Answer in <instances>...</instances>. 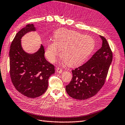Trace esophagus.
Here are the masks:
<instances>
[{"label":"esophagus","instance_id":"1","mask_svg":"<svg viewBox=\"0 0 125 125\" xmlns=\"http://www.w3.org/2000/svg\"><path fill=\"white\" fill-rule=\"evenodd\" d=\"M62 70L61 69V68H57V69H56V72H57V73H62Z\"/></svg>","mask_w":125,"mask_h":125}]
</instances>
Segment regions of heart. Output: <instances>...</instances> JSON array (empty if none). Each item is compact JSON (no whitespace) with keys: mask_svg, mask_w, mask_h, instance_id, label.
<instances>
[{"mask_svg":"<svg viewBox=\"0 0 125 125\" xmlns=\"http://www.w3.org/2000/svg\"><path fill=\"white\" fill-rule=\"evenodd\" d=\"M54 41L46 45L47 58L51 62H55L62 50V59L70 66H77L84 62L95 47L94 41L91 36L65 29L57 31Z\"/></svg>","mask_w":125,"mask_h":125,"instance_id":"obj_1","label":"heart"}]
</instances>
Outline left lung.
<instances>
[{
    "label": "left lung",
    "mask_w": 125,
    "mask_h": 125,
    "mask_svg": "<svg viewBox=\"0 0 125 125\" xmlns=\"http://www.w3.org/2000/svg\"><path fill=\"white\" fill-rule=\"evenodd\" d=\"M102 47L82 65L73 70L72 79L66 85L70 97L85 100L97 94L104 84L113 60V53L105 38L100 36Z\"/></svg>",
    "instance_id": "obj_1"
}]
</instances>
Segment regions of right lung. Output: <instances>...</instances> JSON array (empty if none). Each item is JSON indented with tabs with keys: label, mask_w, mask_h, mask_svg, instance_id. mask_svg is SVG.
<instances>
[{
	"label": "right lung",
	"mask_w": 125,
	"mask_h": 125,
	"mask_svg": "<svg viewBox=\"0 0 125 125\" xmlns=\"http://www.w3.org/2000/svg\"><path fill=\"white\" fill-rule=\"evenodd\" d=\"M36 31L33 24H28L16 35L9 51L10 75L12 84L21 94L28 98L42 95L48 88L50 76L55 73L54 66L44 57L41 45L37 52L27 53L23 49L21 38L26 33Z\"/></svg>",
	"instance_id": "1"
}]
</instances>
